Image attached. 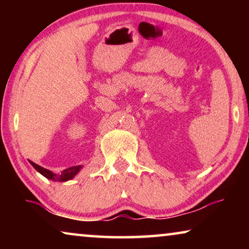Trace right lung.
<instances>
[{
	"instance_id": "obj_1",
	"label": "right lung",
	"mask_w": 249,
	"mask_h": 249,
	"mask_svg": "<svg viewBox=\"0 0 249 249\" xmlns=\"http://www.w3.org/2000/svg\"><path fill=\"white\" fill-rule=\"evenodd\" d=\"M30 164H32L34 168H35L36 171H38L40 175H43L47 179L53 180V181H68V180L72 179L73 177L76 176L81 169V165L71 166V168H68L66 170H63V171L61 172V175H55V173L50 171V170L44 169V168H42V166H39L38 164H36V163H34L32 161H30Z\"/></svg>"
}]
</instances>
